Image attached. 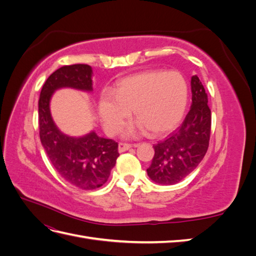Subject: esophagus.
I'll use <instances>...</instances> for the list:
<instances>
[{
	"label": "esophagus",
	"instance_id": "1",
	"mask_svg": "<svg viewBox=\"0 0 256 256\" xmlns=\"http://www.w3.org/2000/svg\"><path fill=\"white\" fill-rule=\"evenodd\" d=\"M131 147H132V145H131V144L120 142V143L118 144V152H126V150H130Z\"/></svg>",
	"mask_w": 256,
	"mask_h": 256
}]
</instances>
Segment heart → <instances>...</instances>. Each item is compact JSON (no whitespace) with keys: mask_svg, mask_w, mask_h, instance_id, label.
I'll use <instances>...</instances> for the list:
<instances>
[{"mask_svg":"<svg viewBox=\"0 0 256 256\" xmlns=\"http://www.w3.org/2000/svg\"><path fill=\"white\" fill-rule=\"evenodd\" d=\"M188 92L187 81L180 72L148 69L120 80L114 94L102 92L98 113L109 134H118L134 110L138 120L136 130H150L154 136H161L173 130L182 120Z\"/></svg>","mask_w":256,"mask_h":256,"instance_id":"1","label":"heart"}]
</instances>
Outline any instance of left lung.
I'll return each instance as SVG.
<instances>
[{
  "label": "left lung",
  "mask_w": 256,
  "mask_h": 256,
  "mask_svg": "<svg viewBox=\"0 0 256 256\" xmlns=\"http://www.w3.org/2000/svg\"><path fill=\"white\" fill-rule=\"evenodd\" d=\"M191 92L192 104L182 126L166 140L154 145V154L147 174L157 184L180 182L200 164L208 150L212 111L198 76L191 78Z\"/></svg>",
  "instance_id": "1"
}]
</instances>
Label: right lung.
Instances as JSON below:
<instances>
[{
    "label": "right lung",
    "instance_id": "obj_1",
    "mask_svg": "<svg viewBox=\"0 0 256 256\" xmlns=\"http://www.w3.org/2000/svg\"><path fill=\"white\" fill-rule=\"evenodd\" d=\"M92 67L86 64L66 65L50 74L38 100L40 136L53 168L66 182L83 190H94L104 184L120 156L118 144L96 132L82 138L62 134L50 113V98L60 88L92 90Z\"/></svg>",
    "mask_w": 256,
    "mask_h": 256
}]
</instances>
